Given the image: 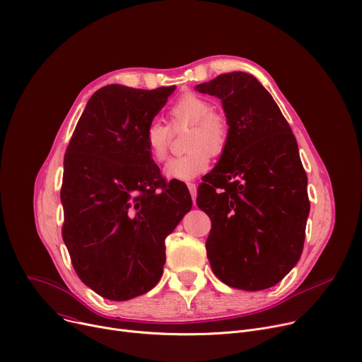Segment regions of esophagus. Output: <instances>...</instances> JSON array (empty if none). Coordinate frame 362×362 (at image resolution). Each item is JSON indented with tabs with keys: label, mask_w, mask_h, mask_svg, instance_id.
<instances>
[{
	"label": "esophagus",
	"mask_w": 362,
	"mask_h": 362,
	"mask_svg": "<svg viewBox=\"0 0 362 362\" xmlns=\"http://www.w3.org/2000/svg\"><path fill=\"white\" fill-rule=\"evenodd\" d=\"M187 185H188V189H189L192 202H196V197H197V185L192 184V182H188Z\"/></svg>",
	"instance_id": "34e87169"
}]
</instances>
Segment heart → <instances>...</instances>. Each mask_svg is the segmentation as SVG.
<instances>
[{"instance_id":"obj_1","label":"heart","mask_w":362,"mask_h":362,"mask_svg":"<svg viewBox=\"0 0 362 362\" xmlns=\"http://www.w3.org/2000/svg\"><path fill=\"white\" fill-rule=\"evenodd\" d=\"M211 104L196 94H185L170 108L173 130L189 127L185 137V155L173 158L165 165L163 175L168 180L189 181L206 173L210 155L223 153L229 141L228 120L211 111ZM171 129L160 122H151L145 130V144L155 160H163L168 153Z\"/></svg>"}]
</instances>
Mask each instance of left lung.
Instances as JSON below:
<instances>
[{"mask_svg":"<svg viewBox=\"0 0 362 362\" xmlns=\"http://www.w3.org/2000/svg\"><path fill=\"white\" fill-rule=\"evenodd\" d=\"M196 90L221 100L229 124L228 146L197 189L211 220L207 258L229 287L269 288L298 262L310 211L297 141L254 75L223 74Z\"/></svg>","mask_w":362,"mask_h":362,"instance_id":"left-lung-1","label":"left lung"}]
</instances>
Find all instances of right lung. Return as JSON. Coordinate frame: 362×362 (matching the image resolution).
<instances>
[{
    "instance_id": "right-lung-1",
    "label": "right lung",
    "mask_w": 362,
    "mask_h": 362,
    "mask_svg": "<svg viewBox=\"0 0 362 362\" xmlns=\"http://www.w3.org/2000/svg\"><path fill=\"white\" fill-rule=\"evenodd\" d=\"M174 90L100 88L66 148L62 238L81 281L108 300H130L158 284L165 238L192 206L185 184L166 182L145 144L148 124Z\"/></svg>"
}]
</instances>
